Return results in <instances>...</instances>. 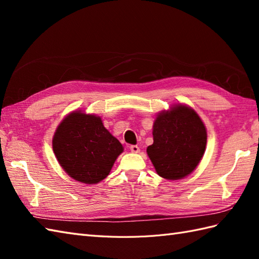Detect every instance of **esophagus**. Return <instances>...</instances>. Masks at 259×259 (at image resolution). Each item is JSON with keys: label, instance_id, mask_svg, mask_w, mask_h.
Wrapping results in <instances>:
<instances>
[{"label": "esophagus", "instance_id": "1", "mask_svg": "<svg viewBox=\"0 0 259 259\" xmlns=\"http://www.w3.org/2000/svg\"><path fill=\"white\" fill-rule=\"evenodd\" d=\"M130 150H131V152L138 153V152L140 151V148H139L138 146H136V145H131V146H130Z\"/></svg>", "mask_w": 259, "mask_h": 259}]
</instances>
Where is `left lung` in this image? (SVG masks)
<instances>
[{"label":"left lung","instance_id":"obj_1","mask_svg":"<svg viewBox=\"0 0 259 259\" xmlns=\"http://www.w3.org/2000/svg\"><path fill=\"white\" fill-rule=\"evenodd\" d=\"M153 144L147 148L157 174L169 180L191 174L205 152V124L194 110L176 106L159 113L153 123Z\"/></svg>","mask_w":259,"mask_h":259}]
</instances>
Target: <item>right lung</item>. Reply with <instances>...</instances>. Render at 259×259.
<instances>
[{"instance_id":"obj_1","label":"right lung","mask_w":259,"mask_h":259,"mask_svg":"<svg viewBox=\"0 0 259 259\" xmlns=\"http://www.w3.org/2000/svg\"><path fill=\"white\" fill-rule=\"evenodd\" d=\"M53 151L70 177L83 184H98L109 175L123 151L118 139L104 128L100 117L75 111L54 134Z\"/></svg>"}]
</instances>
